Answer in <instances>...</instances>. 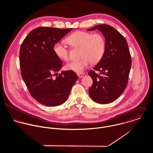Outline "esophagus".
<instances>
[{"label":"esophagus","instance_id":"obj_1","mask_svg":"<svg viewBox=\"0 0 153 153\" xmlns=\"http://www.w3.org/2000/svg\"><path fill=\"white\" fill-rule=\"evenodd\" d=\"M77 74L79 78H81L82 77H83L85 75V73H77Z\"/></svg>","mask_w":153,"mask_h":153}]
</instances>
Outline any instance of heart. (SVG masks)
<instances>
[{
	"mask_svg": "<svg viewBox=\"0 0 153 153\" xmlns=\"http://www.w3.org/2000/svg\"><path fill=\"white\" fill-rule=\"evenodd\" d=\"M67 43L73 48H80L79 60L73 61L65 66L68 70L82 73L89 65L98 62L105 49V40L100 33L92 34L87 31H76L66 39ZM53 51L56 56L64 61L70 59V50L64 42L54 45Z\"/></svg>",
	"mask_w": 153,
	"mask_h": 153,
	"instance_id": "obj_1",
	"label": "heart"
}]
</instances>
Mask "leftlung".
<instances>
[{"instance_id":"left-lung-1","label":"left lung","mask_w":153,"mask_h":153,"mask_svg":"<svg viewBox=\"0 0 153 153\" xmlns=\"http://www.w3.org/2000/svg\"><path fill=\"white\" fill-rule=\"evenodd\" d=\"M96 29L105 38V49L101 59L88 73L93 80L89 94L95 102L105 104L115 101L125 90L132 60L127 41L122 34L107 24L98 25L88 30ZM96 71L100 72V75Z\"/></svg>"}]
</instances>
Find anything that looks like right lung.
<instances>
[{
  "mask_svg": "<svg viewBox=\"0 0 153 153\" xmlns=\"http://www.w3.org/2000/svg\"><path fill=\"white\" fill-rule=\"evenodd\" d=\"M72 29L39 27L23 40L19 51L21 74L31 97L48 107L63 104L78 79L72 71H58L62 61L53 51L54 45Z\"/></svg>",
  "mask_w": 153,
  "mask_h": 153,
  "instance_id": "1",
  "label": "right lung"
}]
</instances>
